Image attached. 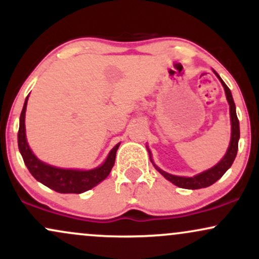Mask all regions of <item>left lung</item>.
<instances>
[{"instance_id": "8db88e82", "label": "left lung", "mask_w": 259, "mask_h": 259, "mask_svg": "<svg viewBox=\"0 0 259 259\" xmlns=\"http://www.w3.org/2000/svg\"><path fill=\"white\" fill-rule=\"evenodd\" d=\"M215 73V72H214ZM215 75L218 76L221 82L224 86L225 94H227V99L229 105H230V118H231V140H230V146L228 148V152L224 156L221 162L218 164L214 165L213 168L208 169V170L203 171V173L196 175V177L192 178H185V177H177V175H171L163 171L162 169H159L158 167H156L157 170L159 171L165 179H168L169 181L174 184V185L183 187V189H191V190H196V189H202V187H207L210 186L212 184H214L217 180H219L224 175L225 171L228 170L229 168L231 167L233 164L235 157H236L237 153V147H239V139H240V126H239V119H237L236 115V111H235V103L233 100V96H231L230 89L225 85V82L221 79V76L215 73Z\"/></svg>"}]
</instances>
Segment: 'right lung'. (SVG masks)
Listing matches in <instances>:
<instances>
[{
	"label": "right lung",
	"instance_id": "1",
	"mask_svg": "<svg viewBox=\"0 0 259 259\" xmlns=\"http://www.w3.org/2000/svg\"><path fill=\"white\" fill-rule=\"evenodd\" d=\"M26 97L23 111L20 113L19 119V132H18V147L24 159L25 165L28 167L32 177L37 181L42 183L50 189L61 194H81L96 186L97 184L105 180L108 174L111 173L113 165H114L115 154L119 147V144L115 145L109 152L106 162L99 168L91 169V170H73V169H61L52 167L46 163L38 160L31 150L29 148L25 138V111H26Z\"/></svg>",
	"mask_w": 259,
	"mask_h": 259
}]
</instances>
